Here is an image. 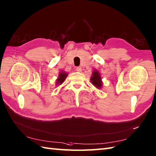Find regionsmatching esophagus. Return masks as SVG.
Wrapping results in <instances>:
<instances>
[{
    "label": "esophagus",
    "mask_w": 156,
    "mask_h": 156,
    "mask_svg": "<svg viewBox=\"0 0 156 156\" xmlns=\"http://www.w3.org/2000/svg\"><path fill=\"white\" fill-rule=\"evenodd\" d=\"M76 71L78 72H82L81 67H77V68H76Z\"/></svg>",
    "instance_id": "esophagus-1"
}]
</instances>
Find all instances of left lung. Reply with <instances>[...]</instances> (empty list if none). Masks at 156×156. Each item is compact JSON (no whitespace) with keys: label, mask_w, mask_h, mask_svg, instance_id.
<instances>
[{"label":"left lung","mask_w":156,"mask_h":156,"mask_svg":"<svg viewBox=\"0 0 156 156\" xmlns=\"http://www.w3.org/2000/svg\"><path fill=\"white\" fill-rule=\"evenodd\" d=\"M92 74L90 77L91 83L97 88L101 89L102 87V81L100 72L97 69H94V71H92Z\"/></svg>","instance_id":"1"}]
</instances>
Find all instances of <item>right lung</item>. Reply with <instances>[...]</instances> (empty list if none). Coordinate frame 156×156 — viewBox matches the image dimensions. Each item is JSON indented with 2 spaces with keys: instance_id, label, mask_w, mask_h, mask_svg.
Returning a JSON list of instances; mask_svg holds the SVG:
<instances>
[{
  "instance_id": "obj_1",
  "label": "right lung",
  "mask_w": 156,
  "mask_h": 156,
  "mask_svg": "<svg viewBox=\"0 0 156 156\" xmlns=\"http://www.w3.org/2000/svg\"><path fill=\"white\" fill-rule=\"evenodd\" d=\"M68 73L65 72L64 71H61L60 72H59V75L58 78L56 79V82H55V86H59L61 85L63 82H64L66 80V78H67L68 76Z\"/></svg>"
}]
</instances>
